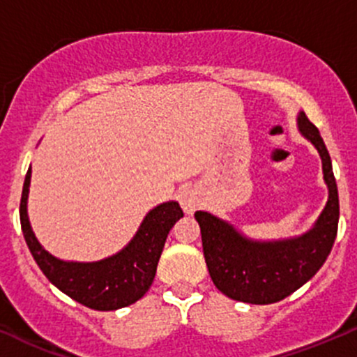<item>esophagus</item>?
<instances>
[{
	"label": "esophagus",
	"mask_w": 357,
	"mask_h": 357,
	"mask_svg": "<svg viewBox=\"0 0 357 357\" xmlns=\"http://www.w3.org/2000/svg\"><path fill=\"white\" fill-rule=\"evenodd\" d=\"M199 192L194 187H183L180 192V204H182L183 211L192 213L199 206Z\"/></svg>",
	"instance_id": "34e87169"
}]
</instances>
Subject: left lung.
<instances>
[{"label": "left lung", "mask_w": 357, "mask_h": 357, "mask_svg": "<svg viewBox=\"0 0 357 357\" xmlns=\"http://www.w3.org/2000/svg\"><path fill=\"white\" fill-rule=\"evenodd\" d=\"M299 132L318 149L328 201L313 229L299 237L255 241L242 235L232 223L208 211H196L209 277L220 292L249 304H273L285 299L314 277L328 258L339 225V190L332 160L319 130L297 115Z\"/></svg>", "instance_id": "left-lung-1"}]
</instances>
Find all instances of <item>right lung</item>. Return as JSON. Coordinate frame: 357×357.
<instances>
[{"instance_id":"1","label":"right lung","mask_w":357,"mask_h":357,"mask_svg":"<svg viewBox=\"0 0 357 357\" xmlns=\"http://www.w3.org/2000/svg\"><path fill=\"white\" fill-rule=\"evenodd\" d=\"M29 168L20 199V225L31 255L47 280L77 303L98 311H113L130 306L151 287L165 241L175 222L183 216L177 201L158 204L142 220L134 238L109 258L79 263L54 258L32 232L27 215Z\"/></svg>"}]
</instances>
